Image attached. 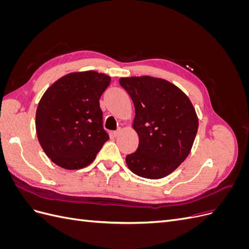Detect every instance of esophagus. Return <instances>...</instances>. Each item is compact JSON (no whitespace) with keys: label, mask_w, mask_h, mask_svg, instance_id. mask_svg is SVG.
I'll return each mask as SVG.
<instances>
[{"label":"esophagus","mask_w":249,"mask_h":249,"mask_svg":"<svg viewBox=\"0 0 249 249\" xmlns=\"http://www.w3.org/2000/svg\"><path fill=\"white\" fill-rule=\"evenodd\" d=\"M119 133H120V130H119V129H118V130H116V131H114V132H112L113 137H117L118 135H119Z\"/></svg>","instance_id":"esophagus-1"}]
</instances>
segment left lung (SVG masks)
Listing matches in <instances>:
<instances>
[{
  "label": "left lung",
  "mask_w": 249,
  "mask_h": 249,
  "mask_svg": "<svg viewBox=\"0 0 249 249\" xmlns=\"http://www.w3.org/2000/svg\"><path fill=\"white\" fill-rule=\"evenodd\" d=\"M119 84L134 103L139 136L137 149L125 157L127 167L145 178L168 176L185 161L196 136L198 119L190 100L162 79L122 78Z\"/></svg>",
  "instance_id": "1"
}]
</instances>
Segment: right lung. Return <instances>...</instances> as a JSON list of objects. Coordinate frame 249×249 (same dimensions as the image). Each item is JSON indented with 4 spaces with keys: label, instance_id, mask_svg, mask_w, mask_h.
Wrapping results in <instances>:
<instances>
[{
    "label": "right lung",
    "instance_id": "1",
    "mask_svg": "<svg viewBox=\"0 0 249 249\" xmlns=\"http://www.w3.org/2000/svg\"><path fill=\"white\" fill-rule=\"evenodd\" d=\"M110 82V77L96 71L72 72L41 97L36 111L37 137L58 166L71 170L88 166L108 141L100 99Z\"/></svg>",
    "mask_w": 249,
    "mask_h": 249
}]
</instances>
